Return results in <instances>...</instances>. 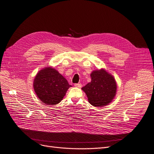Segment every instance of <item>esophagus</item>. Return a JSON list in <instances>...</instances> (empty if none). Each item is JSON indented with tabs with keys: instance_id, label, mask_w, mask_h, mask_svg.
<instances>
[{
	"instance_id": "1",
	"label": "esophagus",
	"mask_w": 154,
	"mask_h": 154,
	"mask_svg": "<svg viewBox=\"0 0 154 154\" xmlns=\"http://www.w3.org/2000/svg\"><path fill=\"white\" fill-rule=\"evenodd\" d=\"M74 86H75V87H77V88H81L82 87V84H80V83H77V84H74Z\"/></svg>"
}]
</instances>
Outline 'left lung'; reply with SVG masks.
Listing matches in <instances>:
<instances>
[{
	"instance_id": "1",
	"label": "left lung",
	"mask_w": 154,
	"mask_h": 154,
	"mask_svg": "<svg viewBox=\"0 0 154 154\" xmlns=\"http://www.w3.org/2000/svg\"><path fill=\"white\" fill-rule=\"evenodd\" d=\"M91 81L82 88L92 106L101 107L110 103L115 97L116 84L114 77L103 70L91 73Z\"/></svg>"
}]
</instances>
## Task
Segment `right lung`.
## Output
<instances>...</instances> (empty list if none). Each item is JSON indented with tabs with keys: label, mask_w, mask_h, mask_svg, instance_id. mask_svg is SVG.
Segmentation results:
<instances>
[{
	"label": "right lung",
	"mask_w": 154,
	"mask_h": 154,
	"mask_svg": "<svg viewBox=\"0 0 154 154\" xmlns=\"http://www.w3.org/2000/svg\"><path fill=\"white\" fill-rule=\"evenodd\" d=\"M34 89L41 101L47 105L60 102L71 87L55 69L48 67L39 71L34 80Z\"/></svg>",
	"instance_id": "obj_1"
}]
</instances>
